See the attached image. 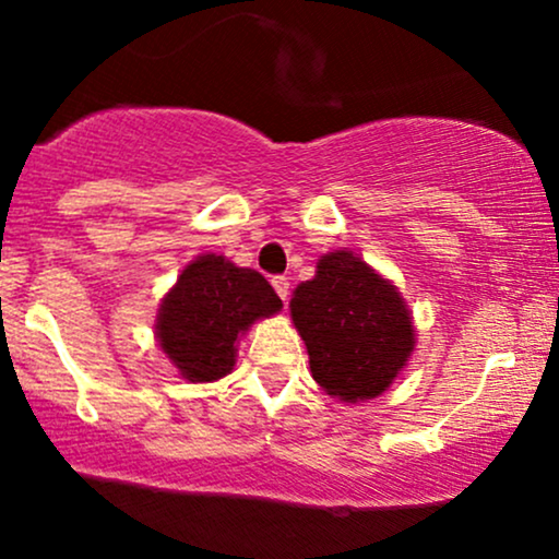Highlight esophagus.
<instances>
[{"label": "esophagus", "instance_id": "obj_1", "mask_svg": "<svg viewBox=\"0 0 559 559\" xmlns=\"http://www.w3.org/2000/svg\"><path fill=\"white\" fill-rule=\"evenodd\" d=\"M271 284H273V288H275V294H278V297L286 301V299H288V288H292V284H288L286 275H273Z\"/></svg>", "mask_w": 559, "mask_h": 559}]
</instances>
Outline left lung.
Masks as SVG:
<instances>
[{
	"label": "left lung",
	"mask_w": 559,
	"mask_h": 559,
	"mask_svg": "<svg viewBox=\"0 0 559 559\" xmlns=\"http://www.w3.org/2000/svg\"><path fill=\"white\" fill-rule=\"evenodd\" d=\"M292 320L307 344L312 378L344 402L386 391L415 346L400 292L352 252L318 262L316 278L294 292Z\"/></svg>",
	"instance_id": "8db88e82"
}]
</instances>
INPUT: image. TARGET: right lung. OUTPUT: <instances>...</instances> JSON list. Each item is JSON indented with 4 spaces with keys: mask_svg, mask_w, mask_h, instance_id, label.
Returning <instances> with one entry per match:
<instances>
[{
    "mask_svg": "<svg viewBox=\"0 0 559 559\" xmlns=\"http://www.w3.org/2000/svg\"><path fill=\"white\" fill-rule=\"evenodd\" d=\"M265 275L236 267L221 254H202L178 275L163 299L157 338L189 381H217L234 368L236 338L258 318L281 310Z\"/></svg>",
    "mask_w": 559,
    "mask_h": 559,
    "instance_id": "add662e5",
    "label": "right lung"
}]
</instances>
